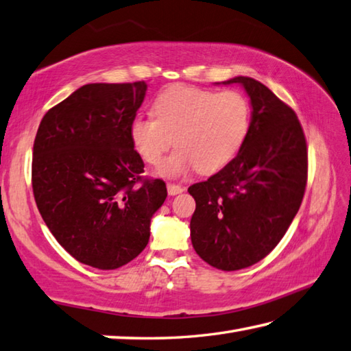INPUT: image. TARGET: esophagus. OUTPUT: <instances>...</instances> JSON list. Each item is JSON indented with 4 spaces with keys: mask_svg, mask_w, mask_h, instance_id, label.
<instances>
[{
    "mask_svg": "<svg viewBox=\"0 0 351 351\" xmlns=\"http://www.w3.org/2000/svg\"><path fill=\"white\" fill-rule=\"evenodd\" d=\"M167 191L170 196H175V195L182 193V191H185V189L181 187V185H176V184H167Z\"/></svg>",
    "mask_w": 351,
    "mask_h": 351,
    "instance_id": "34e87169",
    "label": "esophagus"
}]
</instances>
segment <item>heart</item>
Wrapping results in <instances>:
<instances>
[{
    "label": "heart",
    "instance_id": "obj_1",
    "mask_svg": "<svg viewBox=\"0 0 351 351\" xmlns=\"http://www.w3.org/2000/svg\"><path fill=\"white\" fill-rule=\"evenodd\" d=\"M152 117L130 125V141L144 161L156 166L167 150L178 149L158 169L180 178L197 167L213 173L225 167L243 146L250 130V103L237 91L216 93L190 85H173L158 94Z\"/></svg>",
    "mask_w": 351,
    "mask_h": 351
}]
</instances>
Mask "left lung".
I'll return each instance as SVG.
<instances>
[{"instance_id": "1", "label": "left lung", "mask_w": 351, "mask_h": 351, "mask_svg": "<svg viewBox=\"0 0 351 351\" xmlns=\"http://www.w3.org/2000/svg\"><path fill=\"white\" fill-rule=\"evenodd\" d=\"M222 85H240L248 94L250 130L236 158L189 187L196 201L190 236L204 262L237 271L276 248L298 213L307 182V146L297 114L269 88L243 75Z\"/></svg>"}]
</instances>
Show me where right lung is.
Returning a JSON list of instances; mask_svg holds the SVG:
<instances>
[{
    "label": "right lung",
    "mask_w": 351,
    "mask_h": 351,
    "mask_svg": "<svg viewBox=\"0 0 351 351\" xmlns=\"http://www.w3.org/2000/svg\"><path fill=\"white\" fill-rule=\"evenodd\" d=\"M146 91V82L84 85L44 115L34 138L40 216L62 248L97 269H117L146 248L167 197L162 180H141L130 141Z\"/></svg>",
    "instance_id": "obj_1"
}]
</instances>
